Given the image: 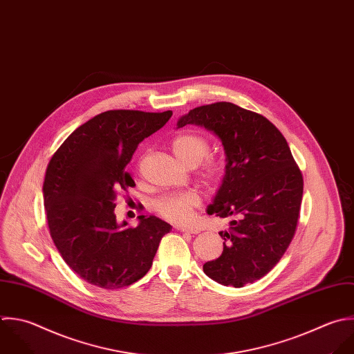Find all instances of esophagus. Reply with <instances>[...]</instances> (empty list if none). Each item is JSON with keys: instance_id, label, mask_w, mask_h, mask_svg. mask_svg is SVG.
I'll return each instance as SVG.
<instances>
[{"instance_id": "1", "label": "esophagus", "mask_w": 354, "mask_h": 354, "mask_svg": "<svg viewBox=\"0 0 354 354\" xmlns=\"http://www.w3.org/2000/svg\"><path fill=\"white\" fill-rule=\"evenodd\" d=\"M176 229H178V230H180V232H183V233H190V234H197V233H200V230H198V229H196V227H190V226H178Z\"/></svg>"}]
</instances>
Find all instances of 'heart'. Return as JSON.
Listing matches in <instances>:
<instances>
[{
	"label": "heart",
	"mask_w": 354,
	"mask_h": 354,
	"mask_svg": "<svg viewBox=\"0 0 354 354\" xmlns=\"http://www.w3.org/2000/svg\"><path fill=\"white\" fill-rule=\"evenodd\" d=\"M174 154L186 165L200 164V176L208 186H216L225 174V165L221 158L207 156L209 142L200 133L183 132L171 140ZM201 205V194L197 190H183L162 194L154 200V211L167 221L175 223L189 222L196 208Z\"/></svg>",
	"instance_id": "obj_1"
}]
</instances>
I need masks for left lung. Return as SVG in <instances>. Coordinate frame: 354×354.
Wrapping results in <instances>:
<instances>
[{
  "mask_svg": "<svg viewBox=\"0 0 354 354\" xmlns=\"http://www.w3.org/2000/svg\"><path fill=\"white\" fill-rule=\"evenodd\" d=\"M203 125L225 147L226 175L207 209L233 218L222 255L203 269L212 280L236 288L268 274L286 254L298 226L304 176L283 133L266 117L229 102L196 107L178 128Z\"/></svg>",
  "mask_w": 354,
  "mask_h": 354,
  "instance_id": "8db88e82",
  "label": "left lung"
}]
</instances>
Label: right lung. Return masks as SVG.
Masks as SVG:
<instances>
[{
	"label": "right lung",
	"mask_w": 354,
	"mask_h": 354,
	"mask_svg": "<svg viewBox=\"0 0 354 354\" xmlns=\"http://www.w3.org/2000/svg\"><path fill=\"white\" fill-rule=\"evenodd\" d=\"M172 111L109 110L78 127L53 153L42 186L48 227L68 268L104 290L124 288L151 268L167 222L140 215L118 225L115 198L135 182L125 171L138 145L171 118Z\"/></svg>",
	"instance_id": "obj_1"
}]
</instances>
